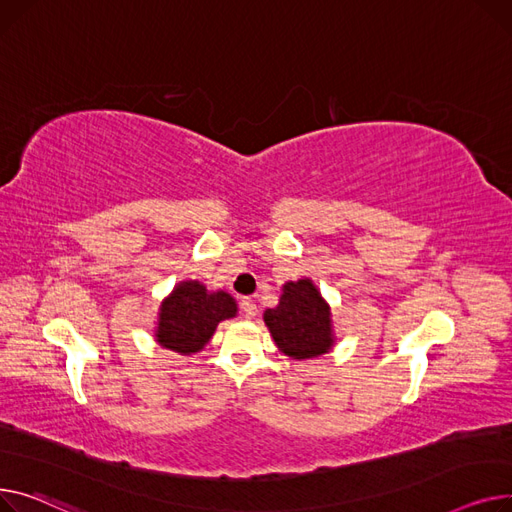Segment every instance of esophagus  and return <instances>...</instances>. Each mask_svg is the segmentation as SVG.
I'll list each match as a JSON object with an SVG mask.
<instances>
[{"mask_svg":"<svg viewBox=\"0 0 512 512\" xmlns=\"http://www.w3.org/2000/svg\"><path fill=\"white\" fill-rule=\"evenodd\" d=\"M242 310H244L246 318H254L258 314V306H256L254 299H250V297L242 299Z\"/></svg>","mask_w":512,"mask_h":512,"instance_id":"1","label":"esophagus"}]
</instances>
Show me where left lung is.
I'll return each mask as SVG.
<instances>
[{"label":"left lung","instance_id":"1","mask_svg":"<svg viewBox=\"0 0 512 512\" xmlns=\"http://www.w3.org/2000/svg\"><path fill=\"white\" fill-rule=\"evenodd\" d=\"M277 347L293 359H310L333 345L330 310L310 279L287 283L277 308L264 312Z\"/></svg>","mask_w":512,"mask_h":512}]
</instances>
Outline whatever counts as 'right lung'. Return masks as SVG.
Segmentation results:
<instances>
[{
    "label": "right lung",
    "instance_id": "obj_1",
    "mask_svg": "<svg viewBox=\"0 0 512 512\" xmlns=\"http://www.w3.org/2000/svg\"><path fill=\"white\" fill-rule=\"evenodd\" d=\"M235 312L229 293H208L198 281L179 283L161 306L157 341L175 353H196L213 337L217 324Z\"/></svg>",
    "mask_w": 512,
    "mask_h": 512
}]
</instances>
